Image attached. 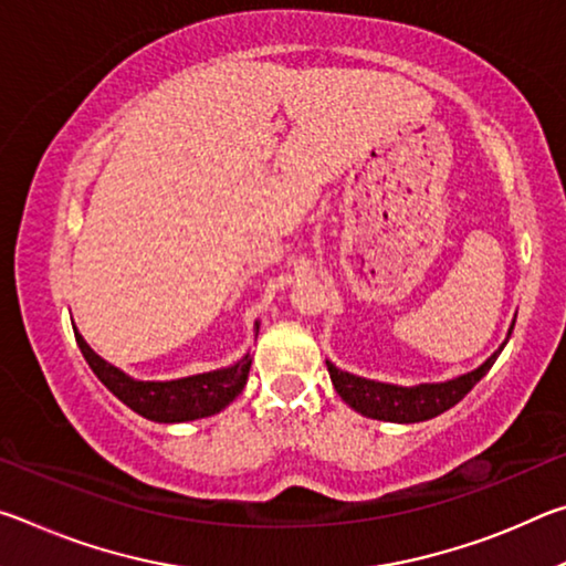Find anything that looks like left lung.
Listing matches in <instances>:
<instances>
[{
	"label": "left lung",
	"instance_id": "obj_1",
	"mask_svg": "<svg viewBox=\"0 0 566 566\" xmlns=\"http://www.w3.org/2000/svg\"><path fill=\"white\" fill-rule=\"evenodd\" d=\"M512 329L506 334V339L512 337ZM504 344L482 364V367H476L474 371H467V375L457 379L439 381V385H417V387L385 385V381L364 379L357 375H349V371H342L334 367L332 361H327V369L337 395L347 401L354 411H359V415L369 419L411 424V421H424L442 415V411H447L449 407H454L457 401H462L469 391H472L476 381L492 369V364L496 357H500Z\"/></svg>",
	"mask_w": 566,
	"mask_h": 566
}]
</instances>
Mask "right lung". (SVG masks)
Segmentation results:
<instances>
[{
  "mask_svg": "<svg viewBox=\"0 0 566 566\" xmlns=\"http://www.w3.org/2000/svg\"><path fill=\"white\" fill-rule=\"evenodd\" d=\"M74 337L84 359H87L102 385L129 409L137 411V415L151 421H161V424L202 419L222 411L244 389L249 367H252V357L247 354L244 359H239L232 367L205 371V375L171 381H139L124 375L122 369L112 367L99 354H94L80 332H74Z\"/></svg>",
  "mask_w": 566,
  "mask_h": 566,
  "instance_id": "right-lung-1",
  "label": "right lung"
}]
</instances>
